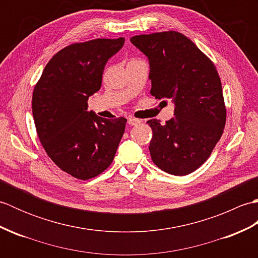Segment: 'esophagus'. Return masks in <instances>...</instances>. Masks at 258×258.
<instances>
[{
	"label": "esophagus",
	"instance_id": "1",
	"mask_svg": "<svg viewBox=\"0 0 258 258\" xmlns=\"http://www.w3.org/2000/svg\"><path fill=\"white\" fill-rule=\"evenodd\" d=\"M127 123L130 124V125H138V124H140L141 123V120L139 119V118H135V117H128V119H127Z\"/></svg>",
	"mask_w": 258,
	"mask_h": 258
}]
</instances>
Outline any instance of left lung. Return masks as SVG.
Masks as SVG:
<instances>
[{"label": "left lung", "instance_id": "obj_1", "mask_svg": "<svg viewBox=\"0 0 258 258\" xmlns=\"http://www.w3.org/2000/svg\"><path fill=\"white\" fill-rule=\"evenodd\" d=\"M131 42L149 57L151 94L173 98L175 117L153 131L150 153L162 171L183 176L196 171L220 141L226 123L222 82L215 65L176 31L136 35Z\"/></svg>", "mask_w": 258, "mask_h": 258}]
</instances>
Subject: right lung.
I'll list each match as a JSON object with an SVG mask.
<instances>
[{"label": "right lung", "mask_w": 258, "mask_h": 258, "mask_svg": "<svg viewBox=\"0 0 258 258\" xmlns=\"http://www.w3.org/2000/svg\"><path fill=\"white\" fill-rule=\"evenodd\" d=\"M124 37L74 43L54 55L34 86L32 112L48 157L73 177L86 180L111 165L127 119L87 112V100L101 89L109 57Z\"/></svg>", "instance_id": "right-lung-1"}]
</instances>
